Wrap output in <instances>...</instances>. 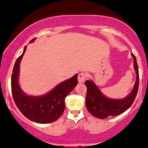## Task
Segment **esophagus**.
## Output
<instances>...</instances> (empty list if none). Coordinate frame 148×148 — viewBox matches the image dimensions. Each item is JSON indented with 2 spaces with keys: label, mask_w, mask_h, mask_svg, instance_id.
<instances>
[{
  "label": "esophagus",
  "mask_w": 148,
  "mask_h": 148,
  "mask_svg": "<svg viewBox=\"0 0 148 148\" xmlns=\"http://www.w3.org/2000/svg\"><path fill=\"white\" fill-rule=\"evenodd\" d=\"M86 78H87V74L86 73H80L78 76V82L79 83H83L85 81H86Z\"/></svg>",
  "instance_id": "esophagus-1"
}]
</instances>
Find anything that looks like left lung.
Listing matches in <instances>:
<instances>
[{
  "label": "left lung",
  "instance_id": "obj_1",
  "mask_svg": "<svg viewBox=\"0 0 148 148\" xmlns=\"http://www.w3.org/2000/svg\"><path fill=\"white\" fill-rule=\"evenodd\" d=\"M134 66L136 74V79L132 91L124 99H110L104 95L93 80H87L85 85L87 87L86 106L88 110L94 116L105 119L108 116L119 115L127 110L135 100L139 89V69L134 54Z\"/></svg>",
  "mask_w": 148,
  "mask_h": 148
}]
</instances>
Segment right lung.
Segmentation results:
<instances>
[{
	"label": "right lung",
	"mask_w": 148,
	"mask_h": 148,
	"mask_svg": "<svg viewBox=\"0 0 148 148\" xmlns=\"http://www.w3.org/2000/svg\"><path fill=\"white\" fill-rule=\"evenodd\" d=\"M34 39L30 42H34ZM17 59L12 75V93L16 106L26 118L37 123L46 124L54 122L60 118L65 109V99L77 86V74L60 82L45 95L29 96L21 88L18 82L20 63L26 51Z\"/></svg>",
	"instance_id": "1"
}]
</instances>
